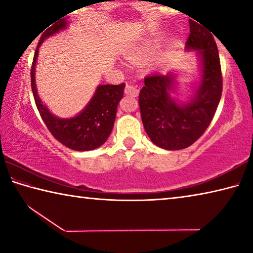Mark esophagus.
<instances>
[{
	"label": "esophagus",
	"mask_w": 253,
	"mask_h": 253,
	"mask_svg": "<svg viewBox=\"0 0 253 253\" xmlns=\"http://www.w3.org/2000/svg\"><path fill=\"white\" fill-rule=\"evenodd\" d=\"M125 93L126 95L131 96V97H137L139 93V90H138V88L135 87L134 84H127L125 88Z\"/></svg>",
	"instance_id": "34e87169"
}]
</instances>
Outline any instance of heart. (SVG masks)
I'll use <instances>...</instances> for the list:
<instances>
[{"label":"heart","instance_id":"1","mask_svg":"<svg viewBox=\"0 0 253 253\" xmlns=\"http://www.w3.org/2000/svg\"><path fill=\"white\" fill-rule=\"evenodd\" d=\"M146 54H147V51H146V50H144L143 52H140L139 54H134V55H131L130 59H131V60H134V61H140V60H142V59H143Z\"/></svg>","mask_w":253,"mask_h":253}]
</instances>
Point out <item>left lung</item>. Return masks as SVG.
Wrapping results in <instances>:
<instances>
[{"instance_id": "1", "label": "left lung", "mask_w": 253, "mask_h": 253, "mask_svg": "<svg viewBox=\"0 0 253 253\" xmlns=\"http://www.w3.org/2000/svg\"><path fill=\"white\" fill-rule=\"evenodd\" d=\"M186 50H198L202 63V80L194 97L177 104L169 95L172 74L146 76L139 92L140 116L152 142L158 147L177 151L196 142L204 134L215 114L222 95L219 51L211 32L190 20Z\"/></svg>"}]
</instances>
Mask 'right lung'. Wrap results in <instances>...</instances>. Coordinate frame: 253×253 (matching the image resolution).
<instances>
[{
    "instance_id": "obj_1",
    "label": "right lung",
    "mask_w": 253,
    "mask_h": 253,
    "mask_svg": "<svg viewBox=\"0 0 253 253\" xmlns=\"http://www.w3.org/2000/svg\"><path fill=\"white\" fill-rule=\"evenodd\" d=\"M67 27V20L60 19L57 22L52 23V25H49V28L41 36L32 62L31 88L42 121L44 122L46 128L54 138L74 151H91L101 146L113 130L117 106L123 98L125 84L98 85L91 100L76 117L62 119L51 114L49 109L42 104L38 95L36 76H34L36 62L42 42Z\"/></svg>"
}]
</instances>
